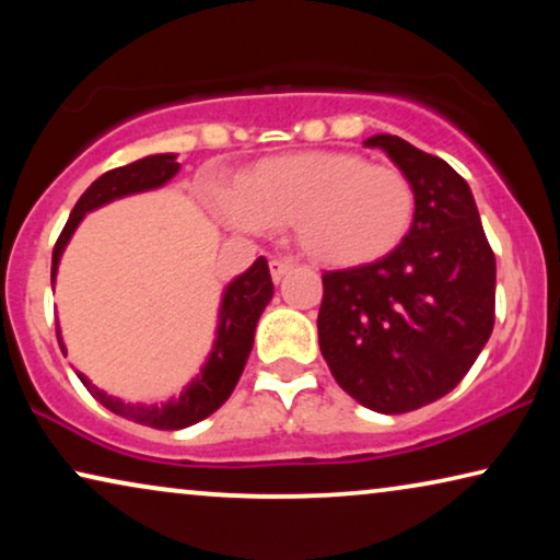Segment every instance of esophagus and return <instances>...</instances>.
Returning <instances> with one entry per match:
<instances>
[{"instance_id":"34e87169","label":"esophagus","mask_w":560,"mask_h":560,"mask_svg":"<svg viewBox=\"0 0 560 560\" xmlns=\"http://www.w3.org/2000/svg\"><path fill=\"white\" fill-rule=\"evenodd\" d=\"M293 270V262L288 259H270V272H272V282H280L285 275Z\"/></svg>"}]
</instances>
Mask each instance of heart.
<instances>
[{"mask_svg": "<svg viewBox=\"0 0 560 560\" xmlns=\"http://www.w3.org/2000/svg\"><path fill=\"white\" fill-rule=\"evenodd\" d=\"M211 203L244 232L293 226L298 247L334 270L393 255L416 221V190L400 167L343 150L259 160L236 186L213 188Z\"/></svg>", "mask_w": 560, "mask_h": 560, "instance_id": "b5f03b06", "label": "heart"}]
</instances>
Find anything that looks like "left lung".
I'll list each match as a JSON object with an SVG mask.
<instances>
[{"label":"left lung","instance_id":"8db88e82","mask_svg":"<svg viewBox=\"0 0 560 560\" xmlns=\"http://www.w3.org/2000/svg\"><path fill=\"white\" fill-rule=\"evenodd\" d=\"M416 190V221L393 255L324 275L318 343L343 393L385 416L448 395L494 326L497 265L471 188L446 160L374 135Z\"/></svg>","mask_w":560,"mask_h":560}]
</instances>
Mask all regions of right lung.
<instances>
[{"label": "right lung", "mask_w": 560, "mask_h": 560, "mask_svg": "<svg viewBox=\"0 0 560 560\" xmlns=\"http://www.w3.org/2000/svg\"><path fill=\"white\" fill-rule=\"evenodd\" d=\"M180 171L178 155L175 152H158V155H148L135 160V163L114 167V171L104 173L102 178H96L91 186L83 190L79 203L73 206L68 224L60 232L56 249H52V267H50V280L56 285V275L60 257L71 242V236L86 213L102 209V206L119 201V198L144 194V190L163 188L167 180H173ZM272 278L270 267H267L265 257H257L252 262L249 270L229 282L221 293L219 303V324H217V339L211 343L209 357L201 366V372L183 387L178 397H171L165 402H127L121 397L106 395L104 389H98L94 382L79 374L83 385L89 387V393L104 405L106 410L117 412V416L132 420V423L158 428V431H180L198 423V420L209 418L211 412H217L221 405L229 400V395L234 393L236 382H240L244 364H247L252 343H255V328L257 320L267 308V303L272 301ZM58 343L66 351L63 336H60L58 326Z\"/></svg>", "instance_id": "obj_1"}]
</instances>
